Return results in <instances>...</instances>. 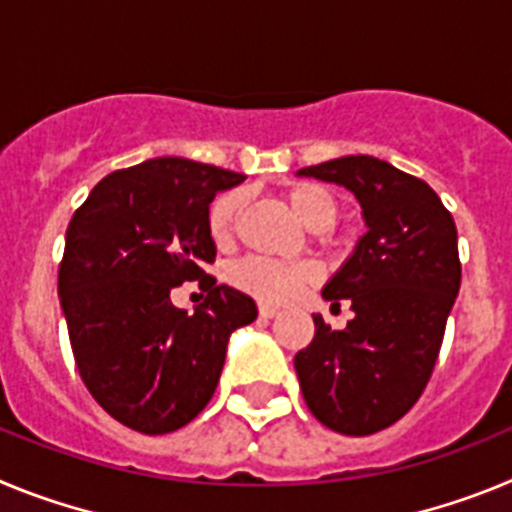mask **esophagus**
Instances as JSON below:
<instances>
[{
  "instance_id": "obj_1",
  "label": "esophagus",
  "mask_w": 512,
  "mask_h": 512,
  "mask_svg": "<svg viewBox=\"0 0 512 512\" xmlns=\"http://www.w3.org/2000/svg\"><path fill=\"white\" fill-rule=\"evenodd\" d=\"M259 315L264 320H271V318H277L279 315V307H274V305H259Z\"/></svg>"
}]
</instances>
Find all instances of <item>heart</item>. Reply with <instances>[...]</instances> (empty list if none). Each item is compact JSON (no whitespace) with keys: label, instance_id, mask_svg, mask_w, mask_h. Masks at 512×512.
<instances>
[{"label":"heart","instance_id":"heart-1","mask_svg":"<svg viewBox=\"0 0 512 512\" xmlns=\"http://www.w3.org/2000/svg\"><path fill=\"white\" fill-rule=\"evenodd\" d=\"M289 207L297 212L302 223L312 230H328L341 215L336 194L325 189L323 184L300 182L284 192ZM243 192H223L210 205L207 212V230H210L212 241L217 246H228L235 238L238 220L243 212ZM228 279L235 289H241L246 295L256 297L261 302H282L295 300L302 289L310 282L318 279V269L307 261H295V264H284V261L261 259V256H248V259L235 261L228 269Z\"/></svg>","mask_w":512,"mask_h":512}]
</instances>
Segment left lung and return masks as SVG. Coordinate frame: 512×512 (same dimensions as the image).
Segmentation results:
<instances>
[{
	"label": "left lung",
	"mask_w": 512,
	"mask_h": 512,
	"mask_svg": "<svg viewBox=\"0 0 512 512\" xmlns=\"http://www.w3.org/2000/svg\"><path fill=\"white\" fill-rule=\"evenodd\" d=\"M351 189L366 233L323 289L351 302L354 320L315 338L295 356L307 408L330 431L369 436L402 418L423 395L461 284L451 212L423 179L374 156H343L300 169Z\"/></svg>",
	"instance_id": "left-lung-1"
}]
</instances>
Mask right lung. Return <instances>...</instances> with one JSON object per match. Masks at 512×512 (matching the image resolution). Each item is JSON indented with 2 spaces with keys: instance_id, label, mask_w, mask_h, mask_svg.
<instances>
[{
  "instance_id": "right-lung-1",
  "label": "right lung",
  "mask_w": 512,
  "mask_h": 512,
  "mask_svg": "<svg viewBox=\"0 0 512 512\" xmlns=\"http://www.w3.org/2000/svg\"><path fill=\"white\" fill-rule=\"evenodd\" d=\"M246 176L189 158H151L112 171L71 217L58 295L71 351L94 400L122 425L161 436L205 410L235 328L256 302L217 284L207 212ZM200 281L206 302L189 316L170 289Z\"/></svg>"
}]
</instances>
